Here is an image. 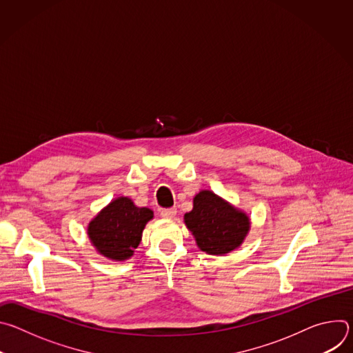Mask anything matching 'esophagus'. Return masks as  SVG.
Here are the masks:
<instances>
[{
  "label": "esophagus",
  "instance_id": "esophagus-1",
  "mask_svg": "<svg viewBox=\"0 0 353 353\" xmlns=\"http://www.w3.org/2000/svg\"><path fill=\"white\" fill-rule=\"evenodd\" d=\"M176 214H177V210H176V208H168V210H162V211H161V215H162L163 218H168V219L174 218Z\"/></svg>",
  "mask_w": 353,
  "mask_h": 353
}]
</instances>
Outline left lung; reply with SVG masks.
I'll return each instance as SVG.
<instances>
[{
  "instance_id": "8db88e82",
  "label": "left lung",
  "mask_w": 353,
  "mask_h": 353,
  "mask_svg": "<svg viewBox=\"0 0 353 353\" xmlns=\"http://www.w3.org/2000/svg\"><path fill=\"white\" fill-rule=\"evenodd\" d=\"M192 204L184 222L199 250L212 256H225L241 245L250 230V219L243 211L210 190L199 191Z\"/></svg>"
}]
</instances>
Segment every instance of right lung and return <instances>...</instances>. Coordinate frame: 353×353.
<instances>
[{"label":"right lung","instance_id":"add662e5","mask_svg":"<svg viewBox=\"0 0 353 353\" xmlns=\"http://www.w3.org/2000/svg\"><path fill=\"white\" fill-rule=\"evenodd\" d=\"M152 218L149 208L135 207L128 196H119L89 222L88 236L97 253L124 261L134 254L145 225Z\"/></svg>","mask_w":353,"mask_h":353}]
</instances>
